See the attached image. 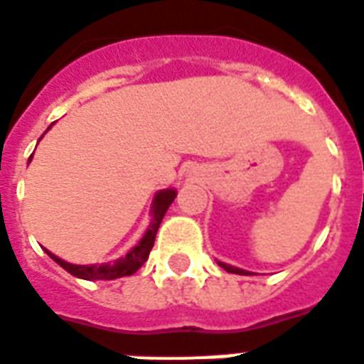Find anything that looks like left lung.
<instances>
[{"label": "left lung", "instance_id": "8db88e82", "mask_svg": "<svg viewBox=\"0 0 364 364\" xmlns=\"http://www.w3.org/2000/svg\"><path fill=\"white\" fill-rule=\"evenodd\" d=\"M218 264L222 268H224L225 272H229V274H240V276H248L250 272H246V270H242V268H237V267H231V264H225V262H220L218 261Z\"/></svg>", "mask_w": 364, "mask_h": 364}]
</instances>
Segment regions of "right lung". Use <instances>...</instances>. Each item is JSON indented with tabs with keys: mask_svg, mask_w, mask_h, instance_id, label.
<instances>
[{
	"mask_svg": "<svg viewBox=\"0 0 364 364\" xmlns=\"http://www.w3.org/2000/svg\"><path fill=\"white\" fill-rule=\"evenodd\" d=\"M31 161V157H29ZM177 192L173 188H164V191H159L154 198V205H151V224L146 229L144 237L140 239V242L136 244L135 248L131 250L125 257L118 259L114 262H105V264H72V262H66L63 259H59L57 255H53L51 252L44 250L51 259H53L57 264L64 268L66 272H70L72 276L81 277V279L96 281V279H116V277H125L133 276L136 270H139L146 261H148V255L154 248L155 235H157V229L163 222V216L166 215L168 207L172 205V201L176 200Z\"/></svg>",
	"mask_w": 364,
	"mask_h": 364,
	"instance_id": "1",
	"label": "right lung"
}]
</instances>
